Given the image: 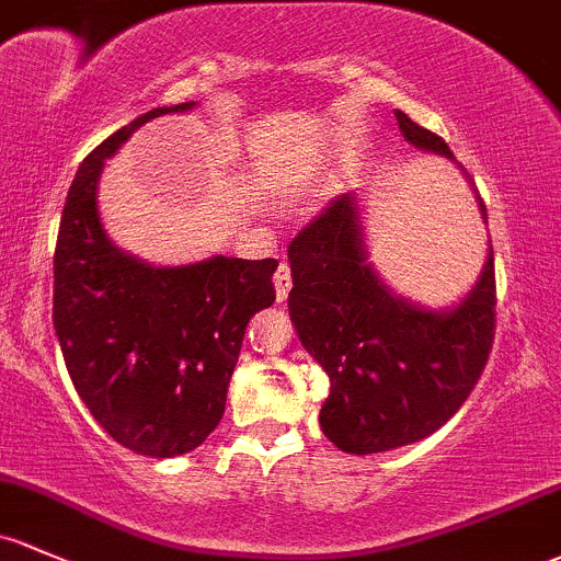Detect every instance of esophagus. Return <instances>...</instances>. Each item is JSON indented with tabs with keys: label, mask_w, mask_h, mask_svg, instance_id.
<instances>
[{
	"label": "esophagus",
	"mask_w": 561,
	"mask_h": 561,
	"mask_svg": "<svg viewBox=\"0 0 561 561\" xmlns=\"http://www.w3.org/2000/svg\"><path fill=\"white\" fill-rule=\"evenodd\" d=\"M288 291H291V267H288V264H280L278 273H275V299H278V302H286Z\"/></svg>",
	"instance_id": "34e87169"
}]
</instances>
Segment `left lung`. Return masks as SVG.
Returning a JSON list of instances; mask_svg holds the SVG:
<instances>
[{
	"label": "left lung",
	"instance_id": "8db88e82",
	"mask_svg": "<svg viewBox=\"0 0 561 561\" xmlns=\"http://www.w3.org/2000/svg\"><path fill=\"white\" fill-rule=\"evenodd\" d=\"M396 119L414 149L457 165L436 134L399 110ZM473 195L486 221L479 192ZM288 264V316L331 382L318 420L334 447L351 455L407 447L436 433L471 396L495 336L492 245L471 291L455 305H417L371 264L364 203L347 192L291 240Z\"/></svg>",
	"mask_w": 561,
	"mask_h": 561
}]
</instances>
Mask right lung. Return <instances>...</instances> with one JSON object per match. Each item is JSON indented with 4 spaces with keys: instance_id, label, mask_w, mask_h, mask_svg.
Masks as SVG:
<instances>
[{
    "instance_id": "add662e5",
    "label": "right lung",
    "mask_w": 561,
    "mask_h": 561,
    "mask_svg": "<svg viewBox=\"0 0 561 561\" xmlns=\"http://www.w3.org/2000/svg\"><path fill=\"white\" fill-rule=\"evenodd\" d=\"M195 106L141 114L82 160L53 264V327L77 393L114 442L154 460L201 447L219 425L245 327L275 302V259L149 264L114 245L101 219L106 160L144 123Z\"/></svg>"
}]
</instances>
